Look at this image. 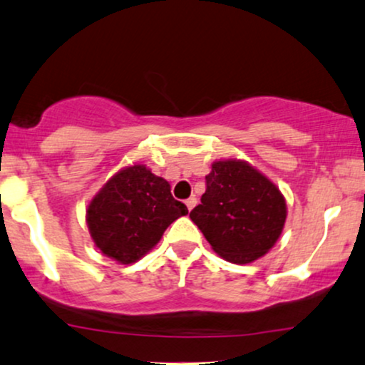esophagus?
Instances as JSON below:
<instances>
[{"label":"esophagus","instance_id":"esophagus-1","mask_svg":"<svg viewBox=\"0 0 365 365\" xmlns=\"http://www.w3.org/2000/svg\"><path fill=\"white\" fill-rule=\"evenodd\" d=\"M185 205H187V209H188V210H192L193 207L197 205V198H195V197H190V198H187V200H185Z\"/></svg>","mask_w":365,"mask_h":365}]
</instances>
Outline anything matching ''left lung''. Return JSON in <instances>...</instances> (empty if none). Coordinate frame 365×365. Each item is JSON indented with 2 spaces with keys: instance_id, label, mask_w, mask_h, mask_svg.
Returning a JSON list of instances; mask_svg holds the SVG:
<instances>
[{
  "instance_id": "8db88e82",
  "label": "left lung",
  "mask_w": 365,
  "mask_h": 365,
  "mask_svg": "<svg viewBox=\"0 0 365 365\" xmlns=\"http://www.w3.org/2000/svg\"><path fill=\"white\" fill-rule=\"evenodd\" d=\"M200 204L190 212L212 249L225 261L247 264L274 246L286 222L279 188L247 161L212 163Z\"/></svg>"
}]
</instances>
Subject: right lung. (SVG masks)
I'll return each instance as SVG.
<instances>
[{"label": "right lung", "mask_w": 365, "mask_h": 365, "mask_svg": "<svg viewBox=\"0 0 365 365\" xmlns=\"http://www.w3.org/2000/svg\"><path fill=\"white\" fill-rule=\"evenodd\" d=\"M187 214L167 180L135 163L119 170L96 193L86 210V222L104 256L131 264L160 242L170 224Z\"/></svg>", "instance_id": "add662e5"}]
</instances>
